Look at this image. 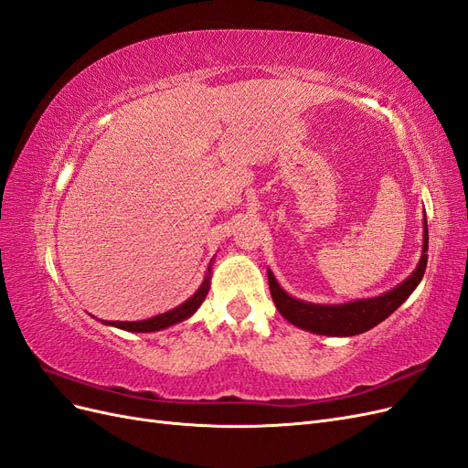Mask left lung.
Segmentation results:
<instances>
[{
  "instance_id": "left-lung-1",
  "label": "left lung",
  "mask_w": 468,
  "mask_h": 468,
  "mask_svg": "<svg viewBox=\"0 0 468 468\" xmlns=\"http://www.w3.org/2000/svg\"><path fill=\"white\" fill-rule=\"evenodd\" d=\"M428 265V220L423 218V246L421 256L408 279L396 285L388 292H382L373 299H357L344 304H314L301 299H294L289 292L282 291L275 275L267 269L269 289H271L273 303L281 316L289 320L292 325L318 335L349 337L375 328L377 324L387 320L396 308H399L414 289L420 285Z\"/></svg>"
}]
</instances>
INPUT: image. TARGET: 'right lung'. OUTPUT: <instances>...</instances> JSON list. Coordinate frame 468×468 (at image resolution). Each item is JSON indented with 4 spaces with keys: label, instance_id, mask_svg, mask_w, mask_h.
I'll use <instances>...</instances> for the list:
<instances>
[{
    "label": "right lung",
    "instance_id": "1",
    "mask_svg": "<svg viewBox=\"0 0 468 468\" xmlns=\"http://www.w3.org/2000/svg\"><path fill=\"white\" fill-rule=\"evenodd\" d=\"M210 263H212V260H210ZM210 267L212 265H208L207 275H205V279L201 282V287L197 289V292L191 294L186 303H181L179 306L167 310V313L158 314V316H154V318H148V320H138V322H107V320H101V322L107 324V325H115V328H121V330H126V332H138V334L143 332V334H146V332L165 330V328H169V325H174V324H179L183 320L191 318L197 313V308L203 304V301L207 299V294H208V289H210Z\"/></svg>",
    "mask_w": 468,
    "mask_h": 468
}]
</instances>
